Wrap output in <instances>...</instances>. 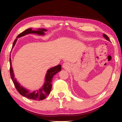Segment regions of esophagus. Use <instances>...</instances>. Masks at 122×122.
Instances as JSON below:
<instances>
[{
	"label": "esophagus",
	"mask_w": 122,
	"mask_h": 122,
	"mask_svg": "<svg viewBox=\"0 0 122 122\" xmlns=\"http://www.w3.org/2000/svg\"><path fill=\"white\" fill-rule=\"evenodd\" d=\"M62 67L64 68H68L69 67V65L67 63H64L62 65Z\"/></svg>",
	"instance_id": "obj_1"
}]
</instances>
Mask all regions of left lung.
I'll return each instance as SVG.
<instances>
[{
    "mask_svg": "<svg viewBox=\"0 0 122 122\" xmlns=\"http://www.w3.org/2000/svg\"><path fill=\"white\" fill-rule=\"evenodd\" d=\"M103 37H104V38L106 39V40H108V41H110L109 40V38H108V36H107L106 34H103Z\"/></svg>",
    "mask_w": 122,
    "mask_h": 122,
    "instance_id": "obj_1",
    "label": "left lung"
}]
</instances>
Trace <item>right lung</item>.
I'll use <instances>...</instances> for the list:
<instances>
[{
	"label": "right lung",
	"mask_w": 122,
	"mask_h": 122,
	"mask_svg": "<svg viewBox=\"0 0 122 122\" xmlns=\"http://www.w3.org/2000/svg\"><path fill=\"white\" fill-rule=\"evenodd\" d=\"M47 30L45 29H38L37 30H32V28H28L24 32H22L21 33H20L16 37V38H19L20 37L23 36H25L26 34H30V33H33V34H37L38 35H41V36H43L45 34L44 32H46ZM17 41V39H15L14 41V42L13 44V46H12V48L14 47V45H15V43ZM10 75H11V79L13 81V83L14 84V86L16 88V89L19 92V93L22 96L25 97L26 98H28L29 99H31V100H43L46 97L50 94L51 90V82H52L53 76L55 75L57 73H58L60 71H61V66L60 65H59L55 67H54L51 68L49 69L47 71L46 73V77H45V82L44 83V85L42 86V88L40 89L39 90L35 91V92H30L28 90L26 89L25 88H24L23 86H20L19 83H18L16 81V78H14V73L13 71V68L12 67V62L11 59L10 57Z\"/></svg>",
	"instance_id": "right-lung-1"
}]
</instances>
